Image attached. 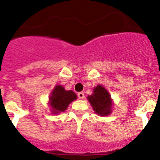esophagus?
<instances>
[{
	"mask_svg": "<svg viewBox=\"0 0 160 160\" xmlns=\"http://www.w3.org/2000/svg\"><path fill=\"white\" fill-rule=\"evenodd\" d=\"M78 97L79 99H83V98H84V97H85L84 93H83V92L78 93Z\"/></svg>",
	"mask_w": 160,
	"mask_h": 160,
	"instance_id": "obj_1",
	"label": "esophagus"
}]
</instances>
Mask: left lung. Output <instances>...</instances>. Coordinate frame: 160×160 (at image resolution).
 I'll use <instances>...</instances> for the list:
<instances>
[{"instance_id":"left-lung-1","label":"left lung","mask_w":160,"mask_h":160,"mask_svg":"<svg viewBox=\"0 0 160 160\" xmlns=\"http://www.w3.org/2000/svg\"><path fill=\"white\" fill-rule=\"evenodd\" d=\"M94 94L87 97L96 114L99 115H108L111 112V95L101 85H98L93 90Z\"/></svg>"}]
</instances>
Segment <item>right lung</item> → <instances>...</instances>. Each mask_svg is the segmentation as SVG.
<instances>
[{
  "label": "right lung",
  "instance_id": "1",
  "mask_svg": "<svg viewBox=\"0 0 160 160\" xmlns=\"http://www.w3.org/2000/svg\"><path fill=\"white\" fill-rule=\"evenodd\" d=\"M77 98V95L72 90H66L64 87L56 86L49 98V104L53 114H58L66 110L69 104Z\"/></svg>",
  "mask_w": 160,
  "mask_h": 160
}]
</instances>
